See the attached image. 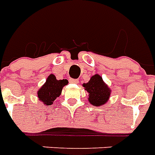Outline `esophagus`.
<instances>
[{
    "mask_svg": "<svg viewBox=\"0 0 155 155\" xmlns=\"http://www.w3.org/2000/svg\"><path fill=\"white\" fill-rule=\"evenodd\" d=\"M69 82L71 84H78V80L75 79H69Z\"/></svg>",
    "mask_w": 155,
    "mask_h": 155,
    "instance_id": "34e87169",
    "label": "esophagus"
}]
</instances>
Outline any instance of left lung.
Segmentation results:
<instances>
[{"instance_id": "left-lung-1", "label": "left lung", "mask_w": 155, "mask_h": 155, "mask_svg": "<svg viewBox=\"0 0 155 155\" xmlns=\"http://www.w3.org/2000/svg\"><path fill=\"white\" fill-rule=\"evenodd\" d=\"M83 87L88 93V102L93 106L104 105L110 98V87L104 82L99 74L92 75L88 82L83 84Z\"/></svg>"}]
</instances>
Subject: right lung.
<instances>
[{"mask_svg": "<svg viewBox=\"0 0 155 155\" xmlns=\"http://www.w3.org/2000/svg\"><path fill=\"white\" fill-rule=\"evenodd\" d=\"M68 84V80H57L53 74L47 77L46 82L37 92L38 101L44 105H51L62 93V89Z\"/></svg>", "mask_w": 155, "mask_h": 155, "instance_id": "right-lung-1", "label": "right lung"}]
</instances>
